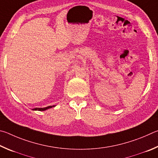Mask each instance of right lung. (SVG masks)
<instances>
[{"mask_svg": "<svg viewBox=\"0 0 158 158\" xmlns=\"http://www.w3.org/2000/svg\"><path fill=\"white\" fill-rule=\"evenodd\" d=\"M55 106H48L46 107H44V108H39V107H36V108L33 109V110H39V111H44V110H46L49 108H51L52 107H55Z\"/></svg>", "mask_w": 158, "mask_h": 158, "instance_id": "1", "label": "right lung"}]
</instances>
